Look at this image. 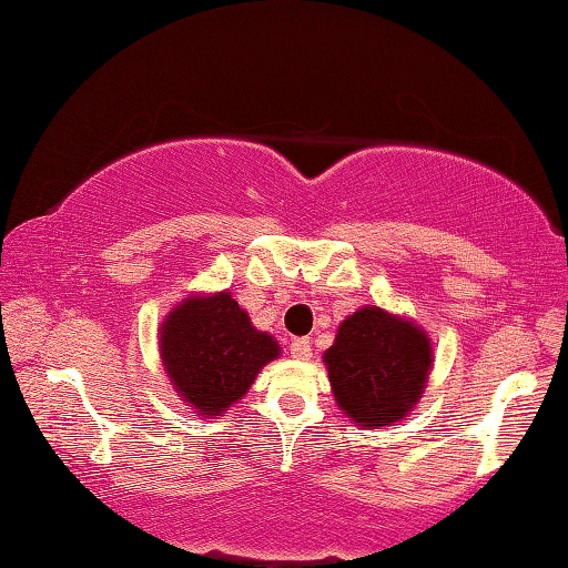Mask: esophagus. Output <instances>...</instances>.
Listing matches in <instances>:
<instances>
[{
    "label": "esophagus",
    "instance_id": "1",
    "mask_svg": "<svg viewBox=\"0 0 568 568\" xmlns=\"http://www.w3.org/2000/svg\"><path fill=\"white\" fill-rule=\"evenodd\" d=\"M290 352H292L294 359H310L312 357V342H310V337L294 339L292 345H290Z\"/></svg>",
    "mask_w": 568,
    "mask_h": 568
}]
</instances>
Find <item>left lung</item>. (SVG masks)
I'll use <instances>...</instances> for the list:
<instances>
[{
	"instance_id": "obj_1",
	"label": "left lung",
	"mask_w": 568,
	"mask_h": 568,
	"mask_svg": "<svg viewBox=\"0 0 568 568\" xmlns=\"http://www.w3.org/2000/svg\"><path fill=\"white\" fill-rule=\"evenodd\" d=\"M433 352L410 322L365 306L339 324L324 352L332 393L362 427H383L405 417L420 399Z\"/></svg>"
}]
</instances>
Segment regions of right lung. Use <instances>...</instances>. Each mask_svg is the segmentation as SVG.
Returning a JSON list of instances; mask_svg holds the SVG:
<instances>
[{"mask_svg":"<svg viewBox=\"0 0 568 568\" xmlns=\"http://www.w3.org/2000/svg\"><path fill=\"white\" fill-rule=\"evenodd\" d=\"M161 355L185 403L201 415H219L246 395L256 372L278 355V345L221 292L175 306L161 329Z\"/></svg>","mask_w":568,"mask_h":568,"instance_id":"obj_1","label":"right lung"}]
</instances>
